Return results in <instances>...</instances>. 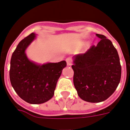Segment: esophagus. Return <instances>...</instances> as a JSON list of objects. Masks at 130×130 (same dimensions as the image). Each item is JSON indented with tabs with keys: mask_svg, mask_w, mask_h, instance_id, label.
Here are the masks:
<instances>
[{
	"mask_svg": "<svg viewBox=\"0 0 130 130\" xmlns=\"http://www.w3.org/2000/svg\"><path fill=\"white\" fill-rule=\"evenodd\" d=\"M66 62H67V65H71L72 64V59L71 57H67L66 59Z\"/></svg>",
	"mask_w": 130,
	"mask_h": 130,
	"instance_id": "34e87169",
	"label": "esophagus"
}]
</instances>
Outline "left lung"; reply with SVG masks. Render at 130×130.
<instances>
[{
  "label": "left lung",
  "mask_w": 130,
  "mask_h": 130,
  "mask_svg": "<svg viewBox=\"0 0 130 130\" xmlns=\"http://www.w3.org/2000/svg\"><path fill=\"white\" fill-rule=\"evenodd\" d=\"M101 41L85 53L74 57L73 83L78 95L91 103L107 100L118 87L122 67L116 48L103 35L96 34Z\"/></svg>",
  "instance_id": "8db88e82"
}]
</instances>
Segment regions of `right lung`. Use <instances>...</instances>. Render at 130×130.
<instances>
[{
    "mask_svg": "<svg viewBox=\"0 0 130 130\" xmlns=\"http://www.w3.org/2000/svg\"><path fill=\"white\" fill-rule=\"evenodd\" d=\"M35 39L32 32L19 43L11 57L9 75L12 87L22 100L41 104L54 95L57 81L67 63L62 61L41 65L30 61L25 50Z\"/></svg>",
    "mask_w": 130,
    "mask_h": 130,
    "instance_id": "1",
    "label": "right lung"
}]
</instances>
